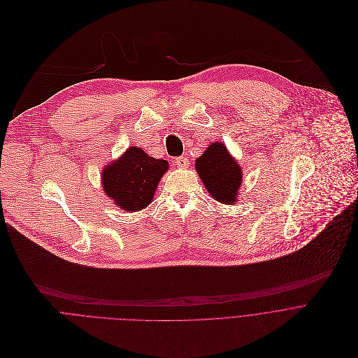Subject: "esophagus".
Here are the masks:
<instances>
[{
    "instance_id": "obj_1",
    "label": "esophagus",
    "mask_w": 358,
    "mask_h": 358,
    "mask_svg": "<svg viewBox=\"0 0 358 358\" xmlns=\"http://www.w3.org/2000/svg\"><path fill=\"white\" fill-rule=\"evenodd\" d=\"M175 165L180 169H186V168H189V159L186 157H179L175 159Z\"/></svg>"
}]
</instances>
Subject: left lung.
Segmentation results:
<instances>
[{"instance_id":"obj_1","label":"left lung","mask_w":358,"mask_h":358,"mask_svg":"<svg viewBox=\"0 0 358 358\" xmlns=\"http://www.w3.org/2000/svg\"><path fill=\"white\" fill-rule=\"evenodd\" d=\"M196 171L214 200L226 204L237 201L243 171L222 142H213L196 159Z\"/></svg>"}]
</instances>
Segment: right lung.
Returning <instances> with one entry per match:
<instances>
[{"mask_svg": "<svg viewBox=\"0 0 358 358\" xmlns=\"http://www.w3.org/2000/svg\"><path fill=\"white\" fill-rule=\"evenodd\" d=\"M168 168V161L152 158L142 148L129 147L122 157L104 168L101 173L104 193L122 210L129 213L142 210L152 201Z\"/></svg>", "mask_w": 358, "mask_h": 358, "instance_id": "add662e5", "label": "right lung"}]
</instances>
